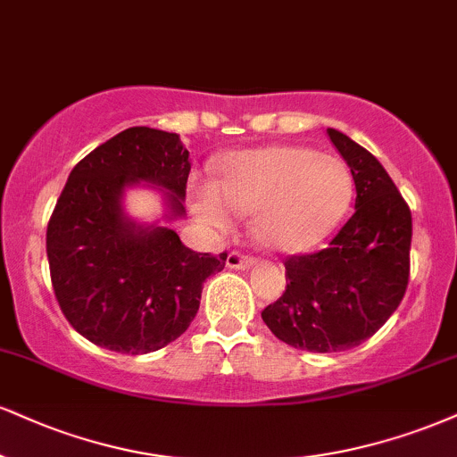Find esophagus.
Here are the masks:
<instances>
[{
    "mask_svg": "<svg viewBox=\"0 0 457 457\" xmlns=\"http://www.w3.org/2000/svg\"><path fill=\"white\" fill-rule=\"evenodd\" d=\"M255 260L249 255H243V253L238 251H232L228 255V268H234V270H246V268H251Z\"/></svg>",
    "mask_w": 457,
    "mask_h": 457,
    "instance_id": "esophagus-1",
    "label": "esophagus"
}]
</instances>
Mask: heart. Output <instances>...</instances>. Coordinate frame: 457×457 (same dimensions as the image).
I'll use <instances>...</instances> for the list:
<instances>
[{"label":"heart","instance_id":"heart-1","mask_svg":"<svg viewBox=\"0 0 457 457\" xmlns=\"http://www.w3.org/2000/svg\"><path fill=\"white\" fill-rule=\"evenodd\" d=\"M353 180L332 155L304 146H262L234 153L219 166L217 185L195 194V212L219 229L234 212L255 214V234L268 249L298 253L317 245L347 211Z\"/></svg>","mask_w":457,"mask_h":457}]
</instances>
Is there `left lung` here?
<instances>
[{
    "label": "left lung",
    "mask_w": 457,
    "mask_h": 457,
    "mask_svg": "<svg viewBox=\"0 0 457 457\" xmlns=\"http://www.w3.org/2000/svg\"><path fill=\"white\" fill-rule=\"evenodd\" d=\"M355 183V212L323 251L285 260L287 289L262 311L283 343L337 353L364 343L392 317L409 285L411 211L378 159L328 129Z\"/></svg>",
    "instance_id": "left-lung-1"
}]
</instances>
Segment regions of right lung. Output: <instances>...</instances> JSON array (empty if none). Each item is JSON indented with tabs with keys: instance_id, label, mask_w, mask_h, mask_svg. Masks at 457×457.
Instances as JSON below:
<instances>
[{
	"instance_id": "obj_1",
	"label": "right lung",
	"mask_w": 457,
	"mask_h": 457,
	"mask_svg": "<svg viewBox=\"0 0 457 457\" xmlns=\"http://www.w3.org/2000/svg\"><path fill=\"white\" fill-rule=\"evenodd\" d=\"M189 151L179 134L129 128L80 159L68 176L46 229V255L70 326L97 347L151 353L189 328L202 287L228 253H195L174 229L136 223L123 195L146 183L185 217Z\"/></svg>"
}]
</instances>
